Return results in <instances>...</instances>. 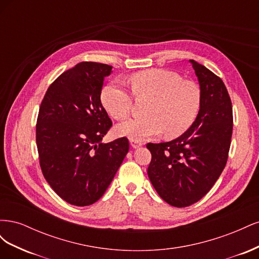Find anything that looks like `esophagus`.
Here are the masks:
<instances>
[{
	"mask_svg": "<svg viewBox=\"0 0 259 259\" xmlns=\"http://www.w3.org/2000/svg\"><path fill=\"white\" fill-rule=\"evenodd\" d=\"M131 146L133 148H138V147H142L143 143L139 142V140H135V139H131Z\"/></svg>",
	"mask_w": 259,
	"mask_h": 259,
	"instance_id": "esophagus-1",
	"label": "esophagus"
}]
</instances>
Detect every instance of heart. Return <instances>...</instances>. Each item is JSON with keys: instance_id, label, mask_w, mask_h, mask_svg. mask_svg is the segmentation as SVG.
Returning a JSON list of instances; mask_svg holds the SVG:
<instances>
[{"instance_id": "obj_1", "label": "heart", "mask_w": 259, "mask_h": 259, "mask_svg": "<svg viewBox=\"0 0 259 259\" xmlns=\"http://www.w3.org/2000/svg\"><path fill=\"white\" fill-rule=\"evenodd\" d=\"M132 93L137 99H149L145 116L130 119L116 128L117 134L144 140L164 135L175 138L190 128L200 111V86L184 80L177 72L165 69L139 71L131 77ZM101 103L114 119H125L132 112V94L119 83L107 85L101 92Z\"/></svg>"}]
</instances>
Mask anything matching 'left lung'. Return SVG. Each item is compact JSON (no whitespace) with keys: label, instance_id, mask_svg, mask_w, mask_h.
Segmentation results:
<instances>
[{"label":"left lung","instance_id":"left-lung-1","mask_svg":"<svg viewBox=\"0 0 259 259\" xmlns=\"http://www.w3.org/2000/svg\"><path fill=\"white\" fill-rule=\"evenodd\" d=\"M202 94L200 111L190 128L168 143L147 144L151 152L148 176L160 197L175 207L201 200L224 170L231 144V99L223 80L190 60Z\"/></svg>","mask_w":259,"mask_h":259}]
</instances>
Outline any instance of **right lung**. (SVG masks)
I'll use <instances>...</instances> for the list:
<instances>
[{
    "instance_id": "1",
    "label": "right lung",
    "mask_w": 259,
    "mask_h": 259,
    "mask_svg": "<svg viewBox=\"0 0 259 259\" xmlns=\"http://www.w3.org/2000/svg\"><path fill=\"white\" fill-rule=\"evenodd\" d=\"M112 67L83 61L46 91L36 120V147L46 182L59 197L86 206L103 197L128 152V139L103 144L112 121L101 105Z\"/></svg>"
}]
</instances>
